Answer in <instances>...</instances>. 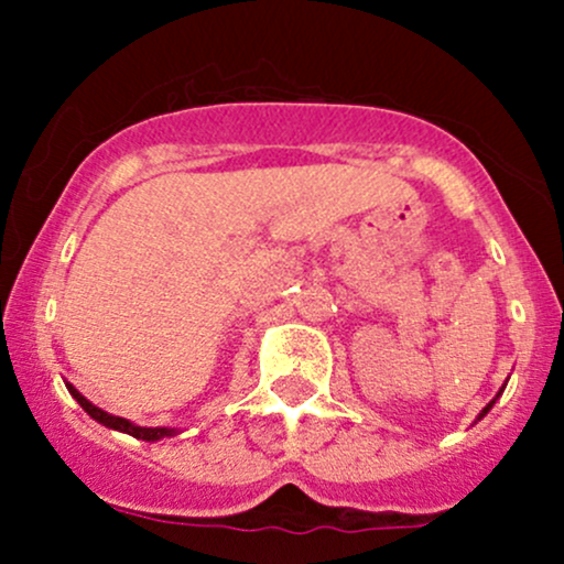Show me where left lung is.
<instances>
[{"label": "left lung", "instance_id": "obj_1", "mask_svg": "<svg viewBox=\"0 0 564 564\" xmlns=\"http://www.w3.org/2000/svg\"><path fill=\"white\" fill-rule=\"evenodd\" d=\"M503 387H507V384H503ZM503 387H501V390H498V394H496V398H494V400H490V403H488V405H485V408H482V411H480V416H477V419H475V422H480V419H482V416H485V413H488V411H490V408H494V403H496V400H498V398H501V392H503Z\"/></svg>", "mask_w": 564, "mask_h": 564}]
</instances>
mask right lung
Here are the masks:
<instances>
[{
  "instance_id": "right-lung-1",
  "label": "right lung",
  "mask_w": 564,
  "mask_h": 564,
  "mask_svg": "<svg viewBox=\"0 0 564 564\" xmlns=\"http://www.w3.org/2000/svg\"><path fill=\"white\" fill-rule=\"evenodd\" d=\"M66 387H68V392L74 394L76 403H79V405L84 408V411H87L89 416L95 419L97 424L108 426V430L124 432V435H132V437H138V440H145V443H156V440H161V437H174V435H180V430H174V426H140V424L129 422V419L111 416V413H108V411H102V408H97L95 403H89V400L84 398V394H82L79 390H76L74 384H68V381H66Z\"/></svg>"
}]
</instances>
